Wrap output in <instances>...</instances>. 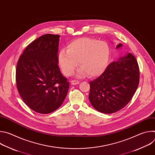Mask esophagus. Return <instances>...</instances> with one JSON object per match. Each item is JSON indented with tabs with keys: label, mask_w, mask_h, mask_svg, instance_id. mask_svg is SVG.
<instances>
[{
	"label": "esophagus",
	"mask_w": 155,
	"mask_h": 155,
	"mask_svg": "<svg viewBox=\"0 0 155 155\" xmlns=\"http://www.w3.org/2000/svg\"><path fill=\"white\" fill-rule=\"evenodd\" d=\"M79 84V81H78L77 80L71 81V84L72 85H76V84Z\"/></svg>",
	"instance_id": "34e87169"
}]
</instances>
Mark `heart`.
Returning <instances> with one entry per match:
<instances>
[{
	"instance_id": "1",
	"label": "heart",
	"mask_w": 155,
	"mask_h": 155,
	"mask_svg": "<svg viewBox=\"0 0 155 155\" xmlns=\"http://www.w3.org/2000/svg\"><path fill=\"white\" fill-rule=\"evenodd\" d=\"M110 57V48L103 41L89 37L76 39L68 45V50L62 49L58 54V63L62 73L70 76L81 66L77 74L83 77L88 74L94 77L106 69Z\"/></svg>"
}]
</instances>
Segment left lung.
<instances>
[{"label": "left lung", "instance_id": "8db88e82", "mask_svg": "<svg viewBox=\"0 0 155 155\" xmlns=\"http://www.w3.org/2000/svg\"><path fill=\"white\" fill-rule=\"evenodd\" d=\"M122 46L119 43L116 48ZM139 75L137 62L129 53L112 62L100 77L90 83L89 100L92 106L104 114L119 111L136 93Z\"/></svg>", "mask_w": 155, "mask_h": 155}]
</instances>
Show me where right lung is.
I'll list each match as a JSON object with an SVG mask.
<instances>
[{"mask_svg": "<svg viewBox=\"0 0 155 155\" xmlns=\"http://www.w3.org/2000/svg\"><path fill=\"white\" fill-rule=\"evenodd\" d=\"M60 35H43L26 48L16 71L18 91L34 111L48 114L62 104L69 83L58 67Z\"/></svg>", "mask_w": 155, "mask_h": 155, "instance_id": "right-lung-1", "label": "right lung"}]
</instances>
